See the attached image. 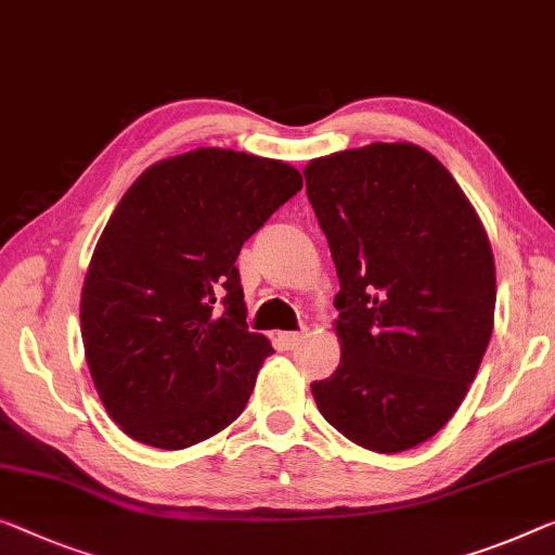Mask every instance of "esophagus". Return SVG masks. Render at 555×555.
Masks as SVG:
<instances>
[{
    "label": "esophagus",
    "mask_w": 555,
    "mask_h": 555,
    "mask_svg": "<svg viewBox=\"0 0 555 555\" xmlns=\"http://www.w3.org/2000/svg\"><path fill=\"white\" fill-rule=\"evenodd\" d=\"M304 334H294V331H284V334H279V341L284 349H296L304 341Z\"/></svg>",
    "instance_id": "obj_1"
}]
</instances>
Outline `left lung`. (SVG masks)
I'll use <instances>...</instances> for the list:
<instances>
[{
  "label": "left lung",
  "mask_w": 555,
  "mask_h": 555,
  "mask_svg": "<svg viewBox=\"0 0 555 555\" xmlns=\"http://www.w3.org/2000/svg\"><path fill=\"white\" fill-rule=\"evenodd\" d=\"M338 284L341 361L313 401L361 449L401 453L449 424L491 341L495 263L474 204L431 152L369 144L304 167Z\"/></svg>",
  "instance_id": "8db88e82"
}]
</instances>
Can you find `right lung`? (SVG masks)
<instances>
[{
  "instance_id": "right-lung-1",
  "label": "right lung",
  "mask_w": 555,
  "mask_h": 555,
  "mask_svg": "<svg viewBox=\"0 0 555 555\" xmlns=\"http://www.w3.org/2000/svg\"><path fill=\"white\" fill-rule=\"evenodd\" d=\"M301 189L292 164L198 146L121 196L81 286L85 357L124 434L189 449L238 418L271 349L246 328L234 267L246 238Z\"/></svg>"
}]
</instances>
